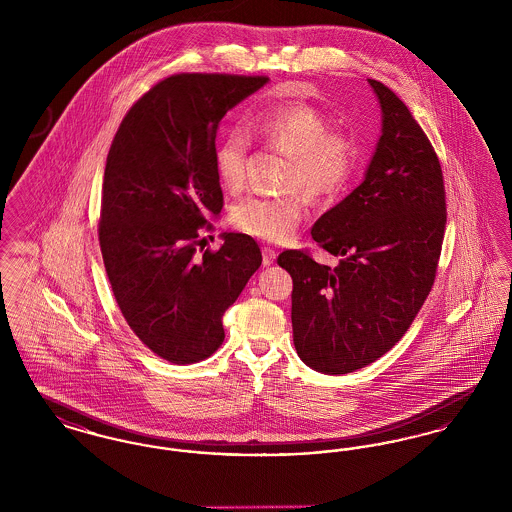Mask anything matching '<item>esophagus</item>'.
Returning <instances> with one entry per match:
<instances>
[{"instance_id":"1","label":"esophagus","mask_w":512,"mask_h":512,"mask_svg":"<svg viewBox=\"0 0 512 512\" xmlns=\"http://www.w3.org/2000/svg\"><path fill=\"white\" fill-rule=\"evenodd\" d=\"M276 261V251L272 247H263V265L270 267Z\"/></svg>"}]
</instances>
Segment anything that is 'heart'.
Instances as JSON below:
<instances>
[{
  "mask_svg": "<svg viewBox=\"0 0 512 512\" xmlns=\"http://www.w3.org/2000/svg\"><path fill=\"white\" fill-rule=\"evenodd\" d=\"M247 124L268 146L290 157L284 186L299 188L309 199L340 194L357 169V144L345 134L332 132L330 121L307 103L265 109ZM247 149L249 142L242 132L226 134L215 147V172L224 190L238 192L244 186ZM301 217L303 201L297 192L249 195L230 211L234 228L267 242L288 240Z\"/></svg>",
  "mask_w": 512,
  "mask_h": 512,
  "instance_id": "obj_1",
  "label": "heart"
}]
</instances>
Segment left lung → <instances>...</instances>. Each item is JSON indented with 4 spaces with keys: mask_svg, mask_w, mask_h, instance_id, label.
Wrapping results in <instances>:
<instances>
[{
    "mask_svg": "<svg viewBox=\"0 0 512 512\" xmlns=\"http://www.w3.org/2000/svg\"><path fill=\"white\" fill-rule=\"evenodd\" d=\"M382 134L363 182L315 222L336 268L305 251L280 253L293 280V345L322 374H347L388 353L432 290L445 230L438 155L407 105L368 78Z\"/></svg>",
    "mask_w": 512,
    "mask_h": 512,
    "instance_id": "8db88e82",
    "label": "left lung"
}]
</instances>
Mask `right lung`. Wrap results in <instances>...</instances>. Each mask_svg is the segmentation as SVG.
<instances>
[{
	"label": "right lung",
	"mask_w": 512,
	"mask_h": 512,
	"mask_svg": "<svg viewBox=\"0 0 512 512\" xmlns=\"http://www.w3.org/2000/svg\"><path fill=\"white\" fill-rule=\"evenodd\" d=\"M267 82L169 76L132 105L107 155L99 220L105 270L128 326L174 365L219 349L222 317L263 261L257 242L234 232L222 234L217 251H195L199 228L222 211L220 121Z\"/></svg>",
	"instance_id": "add662e5"
}]
</instances>
